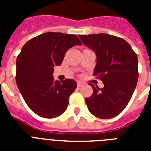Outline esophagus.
I'll return each instance as SVG.
<instances>
[{"label":"esophagus","mask_w":151,"mask_h":151,"mask_svg":"<svg viewBox=\"0 0 151 151\" xmlns=\"http://www.w3.org/2000/svg\"><path fill=\"white\" fill-rule=\"evenodd\" d=\"M83 85H84V84H83L82 82H80V81H78V87H81V86H82Z\"/></svg>","instance_id":"1"}]
</instances>
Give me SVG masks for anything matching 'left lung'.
<instances>
[{
    "mask_svg": "<svg viewBox=\"0 0 151 151\" xmlns=\"http://www.w3.org/2000/svg\"><path fill=\"white\" fill-rule=\"evenodd\" d=\"M83 44L96 55L93 75L103 81L99 88L89 84L93 93L85 98L90 113L102 119L113 118L126 107L139 78L136 52L124 39L106 34L79 35Z\"/></svg>",
    "mask_w": 151,
    "mask_h": 151,
    "instance_id": "obj_1",
    "label": "left lung"
}]
</instances>
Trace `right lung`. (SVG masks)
<instances>
[{"instance_id":"obj_1","label":"right lung","mask_w":151,"mask_h":151,"mask_svg":"<svg viewBox=\"0 0 151 151\" xmlns=\"http://www.w3.org/2000/svg\"><path fill=\"white\" fill-rule=\"evenodd\" d=\"M74 45H82L74 34L48 32L27 41L17 56L18 88L27 106L40 117L53 118L66 111L77 82L55 81L52 74L54 66L61 65L66 51Z\"/></svg>"}]
</instances>
